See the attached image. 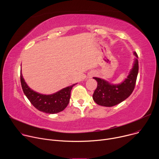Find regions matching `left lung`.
Here are the masks:
<instances>
[{
  "label": "left lung",
  "mask_w": 159,
  "mask_h": 159,
  "mask_svg": "<svg viewBox=\"0 0 159 159\" xmlns=\"http://www.w3.org/2000/svg\"><path fill=\"white\" fill-rule=\"evenodd\" d=\"M134 55L136 58L133 68L127 79L120 84H111L104 79L93 77L97 82V87L93 93V98L97 104L111 107L122 102L132 93L139 72L138 55L136 52H134Z\"/></svg>",
  "instance_id": "obj_1"
}]
</instances>
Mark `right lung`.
Returning <instances> with one entry per match:
<instances>
[{"instance_id": "add662e5", "label": "right lung", "mask_w": 159, "mask_h": 159, "mask_svg": "<svg viewBox=\"0 0 159 159\" xmlns=\"http://www.w3.org/2000/svg\"><path fill=\"white\" fill-rule=\"evenodd\" d=\"M20 82L24 93L31 104L40 111L54 114L63 111L68 106L72 88L75 84L51 95H43L32 90L25 82L20 73Z\"/></svg>"}]
</instances>
